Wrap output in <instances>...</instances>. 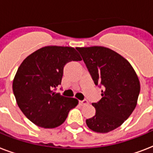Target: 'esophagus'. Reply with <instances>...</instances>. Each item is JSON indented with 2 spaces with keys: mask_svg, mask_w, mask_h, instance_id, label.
<instances>
[{
  "mask_svg": "<svg viewBox=\"0 0 153 153\" xmlns=\"http://www.w3.org/2000/svg\"><path fill=\"white\" fill-rule=\"evenodd\" d=\"M88 103V102L86 100H82V101H79V104L81 105H86Z\"/></svg>",
  "mask_w": 153,
  "mask_h": 153,
  "instance_id": "1",
  "label": "esophagus"
}]
</instances>
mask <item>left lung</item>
Wrapping results in <instances>:
<instances>
[{"label": "left lung", "mask_w": 153, "mask_h": 153, "mask_svg": "<svg viewBox=\"0 0 153 153\" xmlns=\"http://www.w3.org/2000/svg\"><path fill=\"white\" fill-rule=\"evenodd\" d=\"M95 85L103 86L102 98L93 103L95 115L86 121L91 130L106 133L128 118L137 104L140 81L130 62L120 54L102 46L77 48Z\"/></svg>", "instance_id": "8db88e82"}]
</instances>
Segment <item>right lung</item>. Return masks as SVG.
<instances>
[{
  "label": "right lung",
  "mask_w": 153,
  "mask_h": 153,
  "mask_svg": "<svg viewBox=\"0 0 153 153\" xmlns=\"http://www.w3.org/2000/svg\"><path fill=\"white\" fill-rule=\"evenodd\" d=\"M82 58L71 47L46 46L24 59L15 74L13 91L18 106L28 120L45 128H54L65 121L79 101L56 94L63 67Z\"/></svg>",
  "instance_id": "obj_1"
}]
</instances>
